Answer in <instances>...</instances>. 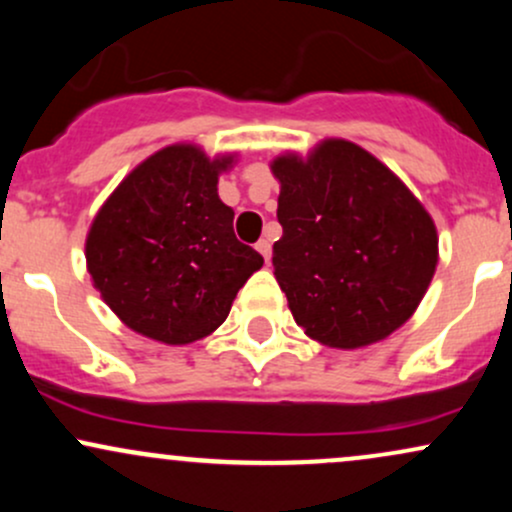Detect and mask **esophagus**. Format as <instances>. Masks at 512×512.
Segmentation results:
<instances>
[{"instance_id": "obj_1", "label": "esophagus", "mask_w": 512, "mask_h": 512, "mask_svg": "<svg viewBox=\"0 0 512 512\" xmlns=\"http://www.w3.org/2000/svg\"><path fill=\"white\" fill-rule=\"evenodd\" d=\"M257 252H260V255L264 257V262H269V257H272V243H269L267 238H262V240H257Z\"/></svg>"}]
</instances>
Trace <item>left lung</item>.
Masks as SVG:
<instances>
[{
  "label": "left lung",
  "mask_w": 512,
  "mask_h": 512,
  "mask_svg": "<svg viewBox=\"0 0 512 512\" xmlns=\"http://www.w3.org/2000/svg\"><path fill=\"white\" fill-rule=\"evenodd\" d=\"M284 236L274 276L315 342L361 349L419 308L438 264V231L407 185L366 149L325 139L272 161Z\"/></svg>",
  "instance_id": "obj_1"
}]
</instances>
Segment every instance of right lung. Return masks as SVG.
Returning <instances> with one entry per match:
<instances>
[{"mask_svg":"<svg viewBox=\"0 0 512 512\" xmlns=\"http://www.w3.org/2000/svg\"><path fill=\"white\" fill-rule=\"evenodd\" d=\"M236 156L209 158L195 144L156 151L98 209L86 267L129 330L190 344L226 320L236 293L264 260L233 233L219 175Z\"/></svg>","mask_w":512,"mask_h":512,"instance_id":"obj_1","label":"right lung"}]
</instances>
